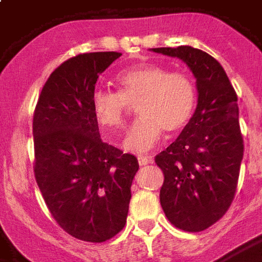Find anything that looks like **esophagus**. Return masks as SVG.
I'll use <instances>...</instances> for the list:
<instances>
[{"label":"esophagus","instance_id":"esophagus-1","mask_svg":"<svg viewBox=\"0 0 262 262\" xmlns=\"http://www.w3.org/2000/svg\"><path fill=\"white\" fill-rule=\"evenodd\" d=\"M137 161H139V164L140 165H147L150 164L153 160L150 159V157H146V156H139V157H137Z\"/></svg>","mask_w":262,"mask_h":262}]
</instances>
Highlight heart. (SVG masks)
I'll list each match as a JSON object with an SVG mask.
<instances>
[{
	"label": "heart",
	"mask_w": 262,
	"mask_h": 262,
	"mask_svg": "<svg viewBox=\"0 0 262 262\" xmlns=\"http://www.w3.org/2000/svg\"><path fill=\"white\" fill-rule=\"evenodd\" d=\"M116 84L119 92L97 90L92 94V114L103 130L118 132L125 125L129 105L137 102L140 118L123 140L127 151L146 153L157 146L164 130L176 133L191 119L196 92L188 75L170 73L163 66L143 64L120 71Z\"/></svg>",
	"instance_id": "1"
}]
</instances>
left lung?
Returning a JSON list of instances; mask_svg holds the SVG:
<instances>
[{"instance_id": "1", "label": "left lung", "mask_w": 262, "mask_h": 262, "mask_svg": "<svg viewBox=\"0 0 262 262\" xmlns=\"http://www.w3.org/2000/svg\"><path fill=\"white\" fill-rule=\"evenodd\" d=\"M153 52L182 60L196 80V109L176 142L156 156L164 172L160 203L167 219L185 231H202L227 212L242 165L237 95L225 69L191 46Z\"/></svg>"}]
</instances>
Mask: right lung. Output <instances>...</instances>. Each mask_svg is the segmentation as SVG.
<instances>
[{
    "instance_id": "obj_1",
    "label": "right lung",
    "mask_w": 262,
    "mask_h": 262,
    "mask_svg": "<svg viewBox=\"0 0 262 262\" xmlns=\"http://www.w3.org/2000/svg\"><path fill=\"white\" fill-rule=\"evenodd\" d=\"M122 54H78L50 74L33 115L35 177L50 213L78 240L102 243L125 227L133 178V154L101 140L92 94Z\"/></svg>"
}]
</instances>
